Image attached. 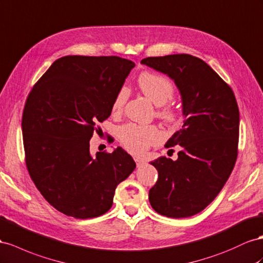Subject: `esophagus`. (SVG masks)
<instances>
[{"label":"esophagus","mask_w":263,"mask_h":263,"mask_svg":"<svg viewBox=\"0 0 263 263\" xmlns=\"http://www.w3.org/2000/svg\"><path fill=\"white\" fill-rule=\"evenodd\" d=\"M134 159H135V161H136V164H137V166H138V167L143 165L144 162H145V160H144L143 158H140V157H135Z\"/></svg>","instance_id":"obj_1"}]
</instances>
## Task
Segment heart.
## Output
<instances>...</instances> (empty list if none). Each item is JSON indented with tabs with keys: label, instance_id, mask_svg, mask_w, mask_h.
Returning a JSON list of instances; mask_svg holds the SVG:
<instances>
[{
	"label": "heart",
	"instance_id": "heart-1",
	"mask_svg": "<svg viewBox=\"0 0 263 263\" xmlns=\"http://www.w3.org/2000/svg\"><path fill=\"white\" fill-rule=\"evenodd\" d=\"M138 86L144 95L157 106V117L169 125L177 124L179 120V112L173 104H167L175 95V86L166 76L157 73L145 72L138 77ZM129 96V90L122 86L111 103V110L115 114L122 111ZM119 140L127 151L140 155L149 147L158 145L164 139V134L155 125L126 124L119 128Z\"/></svg>",
	"mask_w": 263,
	"mask_h": 263
}]
</instances>
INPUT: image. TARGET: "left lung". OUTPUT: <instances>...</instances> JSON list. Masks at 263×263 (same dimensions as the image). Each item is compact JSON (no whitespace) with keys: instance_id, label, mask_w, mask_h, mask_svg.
Returning a JSON list of instances; mask_svg holds the SVG:
<instances>
[{"instance_id":"obj_1","label":"left lung","mask_w":263,"mask_h":263,"mask_svg":"<svg viewBox=\"0 0 263 263\" xmlns=\"http://www.w3.org/2000/svg\"><path fill=\"white\" fill-rule=\"evenodd\" d=\"M140 63L175 81L184 116L182 128L165 145L181 146L178 159L162 156L152 162L158 170V180L149 190V202L162 216L191 217L214 201L235 167L239 141L236 96L196 56L174 54L147 58Z\"/></svg>"}]
</instances>
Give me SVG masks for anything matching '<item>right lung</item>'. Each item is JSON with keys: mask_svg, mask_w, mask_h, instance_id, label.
I'll use <instances>...</instances> for the list:
<instances>
[{"mask_svg": "<svg viewBox=\"0 0 263 263\" xmlns=\"http://www.w3.org/2000/svg\"><path fill=\"white\" fill-rule=\"evenodd\" d=\"M134 62L118 56L69 55L56 60L28 94L22 116L25 162L45 200L76 219L104 215L119 182L136 164L120 147L89 153L98 123Z\"/></svg>", "mask_w": 263, "mask_h": 263, "instance_id": "right-lung-1", "label": "right lung"}]
</instances>
